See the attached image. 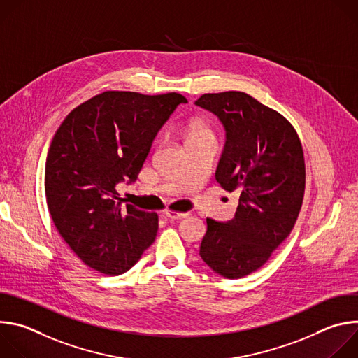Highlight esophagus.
Here are the masks:
<instances>
[{
    "label": "esophagus",
    "instance_id": "obj_1",
    "mask_svg": "<svg viewBox=\"0 0 358 358\" xmlns=\"http://www.w3.org/2000/svg\"><path fill=\"white\" fill-rule=\"evenodd\" d=\"M164 215L169 218V220H181V218H185L188 215V213H177V211H171V210H167L164 213Z\"/></svg>",
    "mask_w": 358,
    "mask_h": 358
}]
</instances>
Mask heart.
Returning <instances> with one entry per match:
<instances>
[{
	"label": "heart",
	"instance_id": "obj_1",
	"mask_svg": "<svg viewBox=\"0 0 358 358\" xmlns=\"http://www.w3.org/2000/svg\"><path fill=\"white\" fill-rule=\"evenodd\" d=\"M189 140H215V137L211 127L199 124L189 131Z\"/></svg>",
	"mask_w": 358,
	"mask_h": 358
}]
</instances>
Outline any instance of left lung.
Returning a JSON list of instances; mask_svg holds the SVG:
<instances>
[{
    "mask_svg": "<svg viewBox=\"0 0 358 358\" xmlns=\"http://www.w3.org/2000/svg\"><path fill=\"white\" fill-rule=\"evenodd\" d=\"M195 105L222 122L215 180L239 192L231 221L207 218L199 257L218 275L239 279L265 265L296 224L306 184L301 143L286 117L243 92L206 93Z\"/></svg>",
    "mask_w": 358,
    "mask_h": 358,
    "instance_id": "obj_1",
    "label": "left lung"
}]
</instances>
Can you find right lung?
<instances>
[{
	"instance_id": "add662e5",
	"label": "right lung",
	"mask_w": 358,
	"mask_h": 358,
	"mask_svg": "<svg viewBox=\"0 0 358 358\" xmlns=\"http://www.w3.org/2000/svg\"><path fill=\"white\" fill-rule=\"evenodd\" d=\"M180 103L187 99L176 92L108 90L75 108L57 130L45 164L48 210L89 268L122 275L155 242L159 215L123 207L116 185L136 181L152 140Z\"/></svg>"
}]
</instances>
